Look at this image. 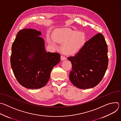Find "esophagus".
<instances>
[{"mask_svg":"<svg viewBox=\"0 0 121 121\" xmlns=\"http://www.w3.org/2000/svg\"><path fill=\"white\" fill-rule=\"evenodd\" d=\"M66 58L65 57H64V56H61V60H62V61H63V60H65Z\"/></svg>","mask_w":121,"mask_h":121,"instance_id":"34e87169","label":"esophagus"}]
</instances>
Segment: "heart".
<instances>
[{"label":"heart","instance_id":"1","mask_svg":"<svg viewBox=\"0 0 121 121\" xmlns=\"http://www.w3.org/2000/svg\"><path fill=\"white\" fill-rule=\"evenodd\" d=\"M52 39L57 43H62L61 50L62 53L67 55L76 53L83 47L86 41L83 32L69 28L56 30L52 34ZM49 42L50 43H53L50 39Z\"/></svg>","mask_w":121,"mask_h":121}]
</instances>
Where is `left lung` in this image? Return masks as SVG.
<instances>
[{
  "label": "left lung",
  "mask_w": 121,
  "mask_h": 121,
  "mask_svg": "<svg viewBox=\"0 0 121 121\" xmlns=\"http://www.w3.org/2000/svg\"><path fill=\"white\" fill-rule=\"evenodd\" d=\"M108 46L104 36L97 34L73 56L67 57L72 63L69 79L78 88L91 89L97 86L108 67Z\"/></svg>",
  "instance_id": "8db88e82"
}]
</instances>
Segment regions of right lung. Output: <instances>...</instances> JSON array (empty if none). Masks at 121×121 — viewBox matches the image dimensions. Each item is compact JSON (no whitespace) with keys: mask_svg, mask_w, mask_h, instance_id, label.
Segmentation results:
<instances>
[{"mask_svg":"<svg viewBox=\"0 0 121 121\" xmlns=\"http://www.w3.org/2000/svg\"><path fill=\"white\" fill-rule=\"evenodd\" d=\"M40 31L32 29L20 30L11 48L10 63L14 75L23 87L41 88L48 82L54 66L60 61L57 53L46 52Z\"/></svg>","mask_w":121,"mask_h":121,"instance_id":"add662e5","label":"right lung"}]
</instances>
